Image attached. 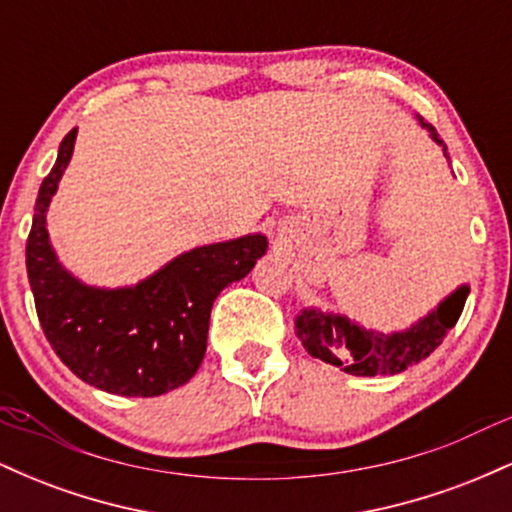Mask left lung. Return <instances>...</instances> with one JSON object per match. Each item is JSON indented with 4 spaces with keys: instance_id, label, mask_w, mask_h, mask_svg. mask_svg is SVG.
Here are the masks:
<instances>
[{
    "instance_id": "obj_1",
    "label": "left lung",
    "mask_w": 512,
    "mask_h": 512,
    "mask_svg": "<svg viewBox=\"0 0 512 512\" xmlns=\"http://www.w3.org/2000/svg\"><path fill=\"white\" fill-rule=\"evenodd\" d=\"M419 122L443 146L445 158H448V149H445L443 139L438 137L436 127L428 125L424 117H419ZM467 293V286H462L452 293L448 301L440 303L438 310L424 317L419 325H414L407 332L390 334V337L363 330L346 317L327 315L320 310H303L296 320V332L310 356L337 366L344 373L363 375V378L395 375L407 370L411 363H419L421 358H426L443 344L448 330H452L460 320Z\"/></svg>"
}]
</instances>
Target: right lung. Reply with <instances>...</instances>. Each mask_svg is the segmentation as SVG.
I'll return each instance as SVG.
<instances>
[{"instance_id":"1","label":"right lung","mask_w":512,"mask_h":512,"mask_svg":"<svg viewBox=\"0 0 512 512\" xmlns=\"http://www.w3.org/2000/svg\"><path fill=\"white\" fill-rule=\"evenodd\" d=\"M76 129L35 199L26 269L35 313L55 354L76 378L125 397H158L185 385L207 351L214 298L243 279L267 250L262 236L204 245L134 289H88L55 260L45 211L72 158Z\"/></svg>"}]
</instances>
